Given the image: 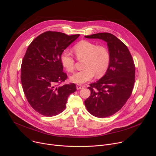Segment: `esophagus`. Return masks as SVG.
Listing matches in <instances>:
<instances>
[{
	"label": "esophagus",
	"instance_id": "esophagus-1",
	"mask_svg": "<svg viewBox=\"0 0 156 156\" xmlns=\"http://www.w3.org/2000/svg\"><path fill=\"white\" fill-rule=\"evenodd\" d=\"M84 87V86H83L82 84H76V89L77 90H81V89H83Z\"/></svg>",
	"mask_w": 156,
	"mask_h": 156
}]
</instances>
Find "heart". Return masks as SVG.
I'll use <instances>...</instances> for the list:
<instances>
[{"label":"heart","mask_w":156,"mask_h":156,"mask_svg":"<svg viewBox=\"0 0 156 156\" xmlns=\"http://www.w3.org/2000/svg\"><path fill=\"white\" fill-rule=\"evenodd\" d=\"M73 50L78 60L84 59V69L75 73L70 77L72 82L84 83L91 80L95 74L97 77H101L107 71L111 56L109 49L105 46L98 45L91 41L83 40L75 44ZM60 62L68 72H74L75 59L69 51L65 50L62 52Z\"/></svg>","instance_id":"obj_1"}]
</instances>
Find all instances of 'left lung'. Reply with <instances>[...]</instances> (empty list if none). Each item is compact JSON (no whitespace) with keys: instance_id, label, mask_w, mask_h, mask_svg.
Masks as SVG:
<instances>
[{"instance_id":"1","label":"left lung","mask_w":156,"mask_h":156,"mask_svg":"<svg viewBox=\"0 0 156 156\" xmlns=\"http://www.w3.org/2000/svg\"><path fill=\"white\" fill-rule=\"evenodd\" d=\"M107 42L110 63L105 75L90 84L91 95L84 101L87 110L98 118L114 115L125 104L131 95L135 81V65L125 44L109 33L85 36Z\"/></svg>"}]
</instances>
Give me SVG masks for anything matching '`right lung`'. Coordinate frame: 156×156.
Returning <instances> with one entry per match:
<instances>
[{
    "label": "right lung",
    "instance_id": "add662e5",
    "mask_svg": "<svg viewBox=\"0 0 156 156\" xmlns=\"http://www.w3.org/2000/svg\"><path fill=\"white\" fill-rule=\"evenodd\" d=\"M80 34L68 36L48 31L30 44L21 66V81L30 105L40 114L52 117L65 109L69 95L76 90L75 83L61 84L67 79L60 62L62 52Z\"/></svg>",
    "mask_w": 156,
    "mask_h": 156
}]
</instances>
